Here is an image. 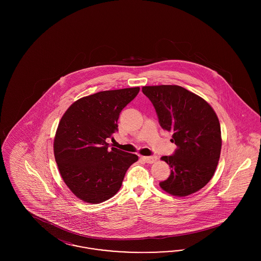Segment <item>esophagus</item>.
I'll return each instance as SVG.
<instances>
[{"label":"esophagus","instance_id":"esophagus-1","mask_svg":"<svg viewBox=\"0 0 261 261\" xmlns=\"http://www.w3.org/2000/svg\"><path fill=\"white\" fill-rule=\"evenodd\" d=\"M142 160L147 163H154L158 161V156L156 155H151V156H143Z\"/></svg>","mask_w":261,"mask_h":261}]
</instances>
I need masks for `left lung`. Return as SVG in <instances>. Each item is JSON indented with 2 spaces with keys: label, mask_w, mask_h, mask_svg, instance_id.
<instances>
[{
  "label": "left lung",
  "mask_w": 261,
  "mask_h": 261,
  "mask_svg": "<svg viewBox=\"0 0 261 261\" xmlns=\"http://www.w3.org/2000/svg\"><path fill=\"white\" fill-rule=\"evenodd\" d=\"M164 130L172 131L177 146L172 155L162 156L171 168L170 176L160 183L165 192L185 197L211 181L221 151V130L211 106L198 95L177 85L142 88Z\"/></svg>",
  "instance_id": "obj_1"
}]
</instances>
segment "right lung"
<instances>
[{
  "instance_id": "obj_1",
  "label": "right lung",
  "mask_w": 261,
  "mask_h": 261,
  "mask_svg": "<svg viewBox=\"0 0 261 261\" xmlns=\"http://www.w3.org/2000/svg\"><path fill=\"white\" fill-rule=\"evenodd\" d=\"M140 88L102 91L76 100L58 126L54 153L66 186L89 203H99L120 189L134 153L112 148L108 138L118 131L117 120Z\"/></svg>"
}]
</instances>
